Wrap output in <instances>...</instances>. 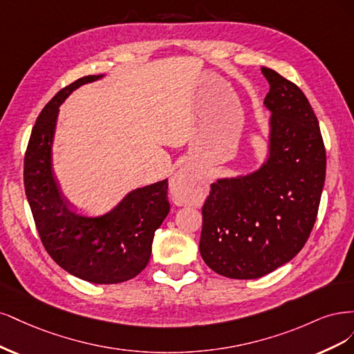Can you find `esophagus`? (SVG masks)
<instances>
[{"label": "esophagus", "mask_w": 354, "mask_h": 354, "mask_svg": "<svg viewBox=\"0 0 354 354\" xmlns=\"http://www.w3.org/2000/svg\"><path fill=\"white\" fill-rule=\"evenodd\" d=\"M197 184V178L194 175L192 170L182 169L175 175V178L170 182V192L176 203H180L184 198V194L192 189Z\"/></svg>", "instance_id": "obj_1"}]
</instances>
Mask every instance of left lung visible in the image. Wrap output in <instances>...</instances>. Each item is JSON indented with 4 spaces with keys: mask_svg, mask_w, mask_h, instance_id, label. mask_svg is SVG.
<instances>
[{
    "mask_svg": "<svg viewBox=\"0 0 354 354\" xmlns=\"http://www.w3.org/2000/svg\"><path fill=\"white\" fill-rule=\"evenodd\" d=\"M270 85V154L257 172L219 179L201 209L200 253L222 277L254 279L290 261L316 222L326 153L319 122L303 91L261 67Z\"/></svg>",
    "mask_w": 354,
    "mask_h": 354,
    "instance_id": "obj_1",
    "label": "left lung"
}]
</instances>
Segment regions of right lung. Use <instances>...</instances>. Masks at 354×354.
Returning a JSON list of instances; mask_svg holds the SVG:
<instances>
[{"instance_id":"obj_1","label":"right lung","mask_w":354,"mask_h":354,"mask_svg":"<svg viewBox=\"0 0 354 354\" xmlns=\"http://www.w3.org/2000/svg\"><path fill=\"white\" fill-rule=\"evenodd\" d=\"M84 76L60 89L33 124L25 154V192L42 245L57 265L94 283H119L144 270L154 232L170 210L167 180L128 194L101 218H82L66 206L51 170V145L59 106L73 89L94 82Z\"/></svg>"}]
</instances>
